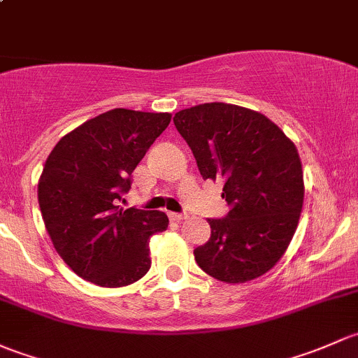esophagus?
<instances>
[{
	"mask_svg": "<svg viewBox=\"0 0 358 358\" xmlns=\"http://www.w3.org/2000/svg\"><path fill=\"white\" fill-rule=\"evenodd\" d=\"M169 215V219L171 220H182V219H186V213H178V212H169L167 213Z\"/></svg>",
	"mask_w": 358,
	"mask_h": 358,
	"instance_id": "34e87169",
	"label": "esophagus"
}]
</instances>
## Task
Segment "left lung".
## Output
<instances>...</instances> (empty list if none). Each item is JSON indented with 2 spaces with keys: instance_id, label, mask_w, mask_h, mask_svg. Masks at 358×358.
Returning a JSON list of instances; mask_svg holds the SVG:
<instances>
[{
  "instance_id": "obj_1",
  "label": "left lung",
  "mask_w": 358,
  "mask_h": 358,
  "mask_svg": "<svg viewBox=\"0 0 358 358\" xmlns=\"http://www.w3.org/2000/svg\"><path fill=\"white\" fill-rule=\"evenodd\" d=\"M174 125L193 152L201 178L220 180L229 212L208 219L210 239L194 260L212 278L245 282L285 255L303 205L296 146L274 122L229 103L180 110Z\"/></svg>"
}]
</instances>
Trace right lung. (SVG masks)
<instances>
[{
    "label": "right lung",
    "mask_w": 358,
    "mask_h": 358,
    "mask_svg": "<svg viewBox=\"0 0 358 358\" xmlns=\"http://www.w3.org/2000/svg\"><path fill=\"white\" fill-rule=\"evenodd\" d=\"M171 113L113 108L57 143L38 186L44 226L65 264L86 281L120 288L148 272L150 238L167 229L158 210H122L131 174Z\"/></svg>",
    "instance_id": "obj_1"
}]
</instances>
